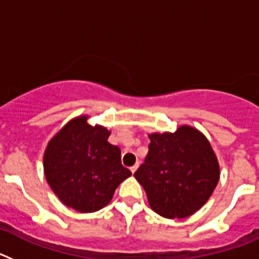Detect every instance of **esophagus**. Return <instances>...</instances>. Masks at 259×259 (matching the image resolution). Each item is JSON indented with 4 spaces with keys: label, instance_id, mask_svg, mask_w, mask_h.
Instances as JSON below:
<instances>
[{
    "label": "esophagus",
    "instance_id": "obj_1",
    "mask_svg": "<svg viewBox=\"0 0 259 259\" xmlns=\"http://www.w3.org/2000/svg\"><path fill=\"white\" fill-rule=\"evenodd\" d=\"M137 167H139V163L134 164V166H132V167H131V172H132V174H135V172H136V170H137Z\"/></svg>",
    "mask_w": 259,
    "mask_h": 259
}]
</instances>
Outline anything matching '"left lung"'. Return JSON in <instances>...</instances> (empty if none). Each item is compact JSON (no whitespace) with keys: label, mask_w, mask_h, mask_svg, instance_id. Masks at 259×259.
I'll return each instance as SVG.
<instances>
[{"label":"left lung","mask_w":259,"mask_h":259,"mask_svg":"<svg viewBox=\"0 0 259 259\" xmlns=\"http://www.w3.org/2000/svg\"><path fill=\"white\" fill-rule=\"evenodd\" d=\"M149 139V152L135 178L157 214L187 218L206 203L218 184L217 155L206 137L189 125Z\"/></svg>","instance_id":"8db88e82"}]
</instances>
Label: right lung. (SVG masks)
I'll use <instances>...</instances> for the list:
<instances>
[{
    "label": "right lung",
    "instance_id": "right-lung-1",
    "mask_svg": "<svg viewBox=\"0 0 259 259\" xmlns=\"http://www.w3.org/2000/svg\"><path fill=\"white\" fill-rule=\"evenodd\" d=\"M87 119L70 120L44 153L48 184L62 203L80 212L106 206L118 185L132 175L122 164L120 149L107 141L110 131Z\"/></svg>",
    "mask_w": 259,
    "mask_h": 259
}]
</instances>
